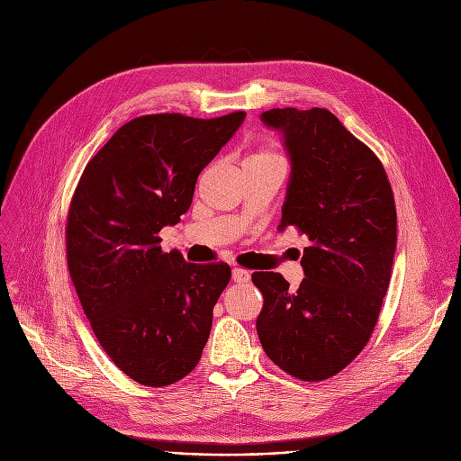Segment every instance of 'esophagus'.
Instances as JSON below:
<instances>
[{"label": "esophagus", "instance_id": "1", "mask_svg": "<svg viewBox=\"0 0 461 461\" xmlns=\"http://www.w3.org/2000/svg\"><path fill=\"white\" fill-rule=\"evenodd\" d=\"M231 278H233V282H237V284H247V282H250V273H249L247 269L235 267V269L231 271Z\"/></svg>", "mask_w": 461, "mask_h": 461}]
</instances>
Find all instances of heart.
Segmentation results:
<instances>
[{
  "instance_id": "obj_1",
  "label": "heart",
  "mask_w": 461,
  "mask_h": 461,
  "mask_svg": "<svg viewBox=\"0 0 461 461\" xmlns=\"http://www.w3.org/2000/svg\"><path fill=\"white\" fill-rule=\"evenodd\" d=\"M247 162H280V157L273 149H259L252 157H249Z\"/></svg>"
}]
</instances>
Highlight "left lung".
Instances as JSON below:
<instances>
[{
	"label": "left lung",
	"mask_w": 461,
	"mask_h": 461,
	"mask_svg": "<svg viewBox=\"0 0 461 461\" xmlns=\"http://www.w3.org/2000/svg\"><path fill=\"white\" fill-rule=\"evenodd\" d=\"M280 131L292 160L282 221L310 247L304 280L292 289L280 273H254L263 295L256 329L278 368L301 381L342 372L365 349L391 282L396 205L384 167L325 108L261 113Z\"/></svg>",
	"instance_id": "left-lung-1"
}]
</instances>
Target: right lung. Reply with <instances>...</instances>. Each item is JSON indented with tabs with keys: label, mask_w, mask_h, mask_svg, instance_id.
<instances>
[{
	"label": "right lung",
	"mask_w": 461,
	"mask_h": 461,
	"mask_svg": "<svg viewBox=\"0 0 461 461\" xmlns=\"http://www.w3.org/2000/svg\"><path fill=\"white\" fill-rule=\"evenodd\" d=\"M245 117H136L87 162L72 194L65 228L72 284L96 340L140 384L177 383L207 344L230 265L162 252L158 231L181 221L200 172Z\"/></svg>",
	"instance_id": "right-lung-1"
}]
</instances>
